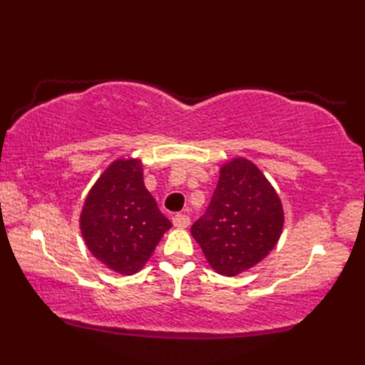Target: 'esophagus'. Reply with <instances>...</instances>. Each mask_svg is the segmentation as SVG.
Returning a JSON list of instances; mask_svg holds the SVG:
<instances>
[{"instance_id":"1","label":"esophagus","mask_w":365,"mask_h":365,"mask_svg":"<svg viewBox=\"0 0 365 365\" xmlns=\"http://www.w3.org/2000/svg\"><path fill=\"white\" fill-rule=\"evenodd\" d=\"M174 226L178 229H185L190 226V216L185 215V213H177L174 218H173Z\"/></svg>"}]
</instances>
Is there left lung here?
<instances>
[{"mask_svg":"<svg viewBox=\"0 0 365 365\" xmlns=\"http://www.w3.org/2000/svg\"><path fill=\"white\" fill-rule=\"evenodd\" d=\"M284 212L276 191L245 158L221 168L205 213L191 226L216 273L235 276L269 254L282 234Z\"/></svg>","mask_w":365,"mask_h":365,"instance_id":"obj_1","label":"left lung"}]
</instances>
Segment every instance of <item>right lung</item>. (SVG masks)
I'll return each instance as SVG.
<instances>
[{
	"instance_id": "1",
	"label": "right lung",
	"mask_w": 365,
	"mask_h": 365,
	"mask_svg": "<svg viewBox=\"0 0 365 365\" xmlns=\"http://www.w3.org/2000/svg\"><path fill=\"white\" fill-rule=\"evenodd\" d=\"M173 226L144 187L136 160H118L84 202L80 227L89 251L108 268L135 274Z\"/></svg>"
}]
</instances>
